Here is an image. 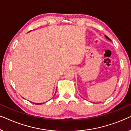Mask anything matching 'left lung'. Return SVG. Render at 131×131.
Here are the masks:
<instances>
[{"mask_svg":"<svg viewBox=\"0 0 131 131\" xmlns=\"http://www.w3.org/2000/svg\"><path fill=\"white\" fill-rule=\"evenodd\" d=\"M105 36V37H106V38H107V39H108V40H110V39H109V38H108V37L107 36Z\"/></svg>","mask_w":131,"mask_h":131,"instance_id":"obj_1","label":"left lung"}]
</instances>
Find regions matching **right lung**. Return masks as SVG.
I'll return each mask as SVG.
<instances>
[{
	"mask_svg": "<svg viewBox=\"0 0 131 131\" xmlns=\"http://www.w3.org/2000/svg\"><path fill=\"white\" fill-rule=\"evenodd\" d=\"M35 104H37V105H39V104H42V103H35Z\"/></svg>",
	"mask_w": 131,
	"mask_h": 131,
	"instance_id": "right-lung-1",
	"label": "right lung"
}]
</instances>
